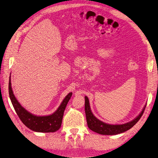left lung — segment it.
<instances>
[{
	"instance_id": "left-lung-1",
	"label": "left lung",
	"mask_w": 158,
	"mask_h": 158,
	"mask_svg": "<svg viewBox=\"0 0 158 158\" xmlns=\"http://www.w3.org/2000/svg\"><path fill=\"white\" fill-rule=\"evenodd\" d=\"M85 111L86 122H87V125L89 128L90 130L95 132V133L104 135H118L128 131L139 121L142 114H143L146 108L145 106L143 110L141 111V113L135 119L129 122V123L122 125H110L105 123L104 122L101 121L96 118L90 110L89 100L87 96H85Z\"/></svg>"
}]
</instances>
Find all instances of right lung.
<instances>
[{
    "label": "right lung",
    "instance_id": "1",
    "mask_svg": "<svg viewBox=\"0 0 158 158\" xmlns=\"http://www.w3.org/2000/svg\"><path fill=\"white\" fill-rule=\"evenodd\" d=\"M8 90L10 98L15 111L20 120L29 129L35 132H40V133H53L60 128L64 110L69 99L72 97V93H69L65 96L58 110L52 115L47 116H37L28 112L18 102L13 93L10 76L9 79Z\"/></svg>",
    "mask_w": 158,
    "mask_h": 158
}]
</instances>
